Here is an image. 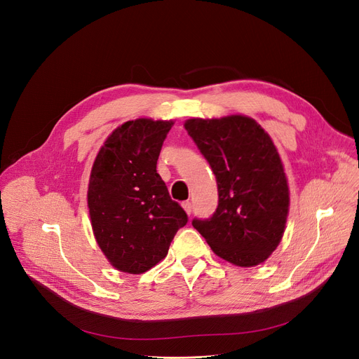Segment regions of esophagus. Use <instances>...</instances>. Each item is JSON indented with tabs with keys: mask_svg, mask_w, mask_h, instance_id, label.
I'll list each match as a JSON object with an SVG mask.
<instances>
[{
	"mask_svg": "<svg viewBox=\"0 0 359 359\" xmlns=\"http://www.w3.org/2000/svg\"><path fill=\"white\" fill-rule=\"evenodd\" d=\"M182 206H183V210L186 211V214H187V215H191V214H192V203H191L189 201L183 202V203H182Z\"/></svg>",
	"mask_w": 359,
	"mask_h": 359,
	"instance_id": "esophagus-1",
	"label": "esophagus"
}]
</instances>
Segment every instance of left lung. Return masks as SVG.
<instances>
[{
    "label": "left lung",
    "mask_w": 359,
    "mask_h": 359,
    "mask_svg": "<svg viewBox=\"0 0 359 359\" xmlns=\"http://www.w3.org/2000/svg\"><path fill=\"white\" fill-rule=\"evenodd\" d=\"M184 128L210 163L218 186L211 218L192 221L212 252L233 265L265 262L284 236L290 189L278 149L255 119H189Z\"/></svg>",
    "instance_id": "8db88e82"
}]
</instances>
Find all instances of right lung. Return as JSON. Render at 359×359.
<instances>
[{
	"label": "right lung",
	"mask_w": 359,
	"mask_h": 359,
	"mask_svg": "<svg viewBox=\"0 0 359 359\" xmlns=\"http://www.w3.org/2000/svg\"><path fill=\"white\" fill-rule=\"evenodd\" d=\"M173 121H128L111 132L94 160L87 203L99 248L113 268L144 273L167 256L187 222L168 195L157 160Z\"/></svg>",
	"instance_id": "right-lung-1"
}]
</instances>
